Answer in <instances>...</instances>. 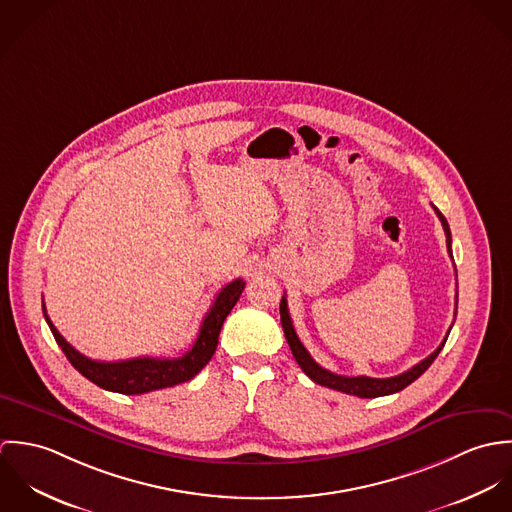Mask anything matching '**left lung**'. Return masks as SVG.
Masks as SVG:
<instances>
[{
    "mask_svg": "<svg viewBox=\"0 0 512 512\" xmlns=\"http://www.w3.org/2000/svg\"><path fill=\"white\" fill-rule=\"evenodd\" d=\"M438 219L441 220V226L445 230V242H447V252L451 256V230H449V224L445 217L439 213L438 209L434 207ZM453 258V256H451ZM280 317H282V327H284V333H286V339H288V345L292 349L293 359L297 361V365L301 366V370L317 384L321 386H327V388H333V390H339V392H345V394H351V396H359V398H378V396H388V394H394V392H400L402 388H406L408 384H412L416 378H420L430 365L436 361V357L439 355V351L443 349L445 341H447V335L445 339L441 341L438 349L426 357L422 363H418L416 366H412L410 370L398 374V376H390V378H370V376H341V374H335L331 370H325L323 366L317 365L311 355L307 353V349L301 345L295 329H293L292 317H290V311H288V299L286 295L282 297L280 301ZM451 331V327H449Z\"/></svg>",
    "mask_w": 512,
    "mask_h": 512,
    "instance_id": "1",
    "label": "left lung"
}]
</instances>
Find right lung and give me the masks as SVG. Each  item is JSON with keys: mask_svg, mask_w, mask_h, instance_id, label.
I'll return each instance as SVG.
<instances>
[{"mask_svg": "<svg viewBox=\"0 0 512 512\" xmlns=\"http://www.w3.org/2000/svg\"><path fill=\"white\" fill-rule=\"evenodd\" d=\"M244 282L238 278L230 284H226L220 290L211 311L205 315L199 335L193 343V347L179 359H153V357H140V359H130V361H118V363H102V361H92L78 353L71 343L65 341V337L57 331V327L51 323L45 303H43V313L45 321L51 327V333L57 341V345L63 349L71 365L86 376L90 382L96 386L110 390V392H120V394H146L151 390L159 388H169L181 382L191 380L195 374L201 372V368L207 365L219 345V333L222 329V323L230 309L236 305L240 293L244 290Z\"/></svg>", "mask_w": 512, "mask_h": 512, "instance_id": "1", "label": "right lung"}]
</instances>
